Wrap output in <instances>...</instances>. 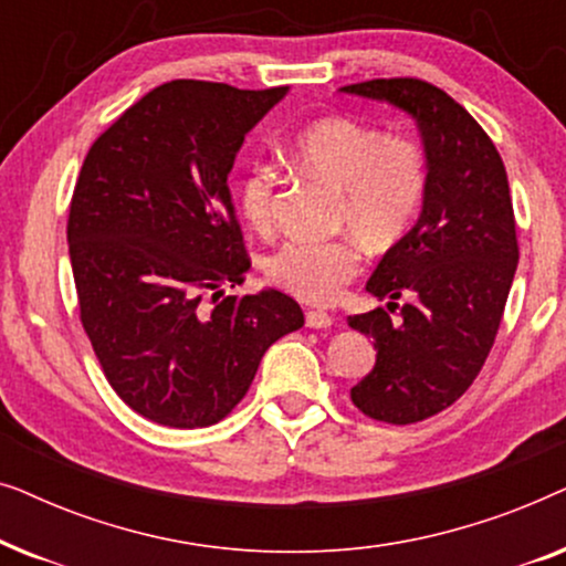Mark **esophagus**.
<instances>
[{"instance_id": "obj_1", "label": "esophagus", "mask_w": 566, "mask_h": 566, "mask_svg": "<svg viewBox=\"0 0 566 566\" xmlns=\"http://www.w3.org/2000/svg\"><path fill=\"white\" fill-rule=\"evenodd\" d=\"M332 314H327V312H322V308H312V312H306V327H312V329H327V327H332Z\"/></svg>"}]
</instances>
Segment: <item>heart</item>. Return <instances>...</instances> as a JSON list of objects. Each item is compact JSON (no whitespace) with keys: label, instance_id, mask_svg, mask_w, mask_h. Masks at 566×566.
I'll list each match as a JSON object with an SVG mask.
<instances>
[{"label":"heart","instance_id":"heart-1","mask_svg":"<svg viewBox=\"0 0 566 566\" xmlns=\"http://www.w3.org/2000/svg\"><path fill=\"white\" fill-rule=\"evenodd\" d=\"M293 157L343 196L337 223L376 252L394 250L422 211L428 196V159L422 146L405 136L353 118H322L293 142ZM275 172L254 165L239 182V208L252 229L273 227ZM360 270L355 239H293L268 260V275L306 304H332Z\"/></svg>","mask_w":566,"mask_h":566}]
</instances>
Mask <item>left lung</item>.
<instances>
[{
  "instance_id": "8db88e82",
  "label": "left lung",
  "mask_w": 566,
  "mask_h": 566,
  "mask_svg": "<svg viewBox=\"0 0 566 566\" xmlns=\"http://www.w3.org/2000/svg\"><path fill=\"white\" fill-rule=\"evenodd\" d=\"M389 103L417 123L428 159L420 219L378 260L366 291L390 308L347 316L374 339L376 366L350 389L363 415L391 424L428 420L474 384L497 337L517 268L507 172L482 126L422 80H370L339 87Z\"/></svg>"
}]
</instances>
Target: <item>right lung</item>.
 I'll list each match as a JSON object with an SVG mask.
<instances>
[{
	"instance_id": "add662e5",
	"label": "right lung",
	"mask_w": 566,
	"mask_h": 566,
	"mask_svg": "<svg viewBox=\"0 0 566 566\" xmlns=\"http://www.w3.org/2000/svg\"><path fill=\"white\" fill-rule=\"evenodd\" d=\"M285 95L167 82L84 159L66 227L82 324L115 394L146 420L182 430L223 420L268 347L304 327L301 306L275 289L218 301L250 270L227 177Z\"/></svg>"
}]
</instances>
